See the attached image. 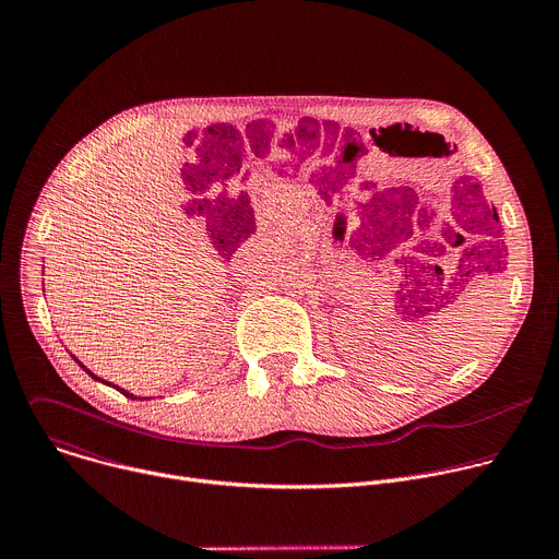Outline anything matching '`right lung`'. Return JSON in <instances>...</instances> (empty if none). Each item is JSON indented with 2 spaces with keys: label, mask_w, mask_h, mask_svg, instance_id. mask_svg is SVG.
I'll return each mask as SVG.
<instances>
[{
  "label": "right lung",
  "mask_w": 559,
  "mask_h": 559,
  "mask_svg": "<svg viewBox=\"0 0 559 559\" xmlns=\"http://www.w3.org/2000/svg\"><path fill=\"white\" fill-rule=\"evenodd\" d=\"M76 362H79V360H76ZM79 365H82V362H79ZM82 367H84V365H82ZM84 369H86V367H84ZM86 371H88V369H86ZM88 373H91V376H93V378H95V380H102V378H97V376H95V373H93V371H88ZM102 382H106V380H102ZM106 384H110V382H106ZM112 386H115V384H112ZM117 391H121V393H123V395H128V397H132V401H134V395H132V393H128V391H126V389H119V386H117Z\"/></svg>",
  "instance_id": "obj_1"
}]
</instances>
